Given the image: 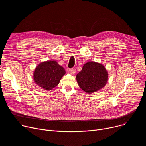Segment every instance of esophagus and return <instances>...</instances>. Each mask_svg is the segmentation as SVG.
<instances>
[{"mask_svg":"<svg viewBox=\"0 0 146 146\" xmlns=\"http://www.w3.org/2000/svg\"><path fill=\"white\" fill-rule=\"evenodd\" d=\"M69 72L70 73V74H74L76 73V69H73L71 68L69 69Z\"/></svg>","mask_w":146,"mask_h":146,"instance_id":"34e87169","label":"esophagus"}]
</instances>
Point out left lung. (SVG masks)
<instances>
[{
  "label": "left lung",
  "mask_w": 146,
  "mask_h": 146,
  "mask_svg": "<svg viewBox=\"0 0 146 146\" xmlns=\"http://www.w3.org/2000/svg\"><path fill=\"white\" fill-rule=\"evenodd\" d=\"M79 87L87 94H92L103 88L108 80V73L103 65L90 61L82 66L76 75Z\"/></svg>",
  "instance_id": "8db88e82"
}]
</instances>
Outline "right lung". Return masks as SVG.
I'll use <instances>...</instances> for the list:
<instances>
[{"label": "right lung", "instance_id": "1", "mask_svg": "<svg viewBox=\"0 0 146 146\" xmlns=\"http://www.w3.org/2000/svg\"><path fill=\"white\" fill-rule=\"evenodd\" d=\"M66 73L65 69L55 60L41 62L33 72V80L36 84L46 90H51L58 85Z\"/></svg>", "mask_w": 146, "mask_h": 146}]
</instances>
